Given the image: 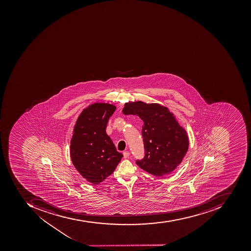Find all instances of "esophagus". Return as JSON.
I'll use <instances>...</instances> for the list:
<instances>
[{
	"label": "esophagus",
	"instance_id": "obj_1",
	"mask_svg": "<svg viewBox=\"0 0 251 251\" xmlns=\"http://www.w3.org/2000/svg\"><path fill=\"white\" fill-rule=\"evenodd\" d=\"M123 154L125 158H127V157H129V156H130V153L129 151H125L124 152Z\"/></svg>",
	"mask_w": 251,
	"mask_h": 251
}]
</instances>
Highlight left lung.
<instances>
[{
    "instance_id": "8db88e82",
    "label": "left lung",
    "mask_w": 251,
    "mask_h": 251,
    "mask_svg": "<svg viewBox=\"0 0 251 251\" xmlns=\"http://www.w3.org/2000/svg\"><path fill=\"white\" fill-rule=\"evenodd\" d=\"M125 115H137L142 126L144 156L136 164L156 176L169 175L181 163L188 150L187 131L179 125L168 108L158 103L128 102Z\"/></svg>"
}]
</instances>
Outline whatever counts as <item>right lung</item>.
<instances>
[{"instance_id": "right-lung-1", "label": "right lung", "mask_w": 251, "mask_h": 251, "mask_svg": "<svg viewBox=\"0 0 251 251\" xmlns=\"http://www.w3.org/2000/svg\"><path fill=\"white\" fill-rule=\"evenodd\" d=\"M115 110L110 103H93L82 111L74 128L71 160L80 175L93 184L110 176L123 157L106 133Z\"/></svg>"}]
</instances>
